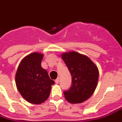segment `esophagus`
Instances as JSON below:
<instances>
[{"mask_svg":"<svg viewBox=\"0 0 122 122\" xmlns=\"http://www.w3.org/2000/svg\"><path fill=\"white\" fill-rule=\"evenodd\" d=\"M55 83L56 84H58L59 83V78H57L55 80Z\"/></svg>","mask_w":122,"mask_h":122,"instance_id":"34e87169","label":"esophagus"}]
</instances>
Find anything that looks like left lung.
Segmentation results:
<instances>
[{
  "label": "left lung",
  "instance_id": "1",
  "mask_svg": "<svg viewBox=\"0 0 122 122\" xmlns=\"http://www.w3.org/2000/svg\"><path fill=\"white\" fill-rule=\"evenodd\" d=\"M62 58L72 76L71 86L64 91L66 100L71 103L86 101L97 88L98 69L89 58L75 51L63 53Z\"/></svg>",
  "mask_w": 122,
  "mask_h": 122
}]
</instances>
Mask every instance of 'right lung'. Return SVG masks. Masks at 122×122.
Returning <instances> with one entry per match:
<instances>
[{
	"instance_id": "right-lung-1",
	"label": "right lung",
	"mask_w": 122,
	"mask_h": 122,
	"mask_svg": "<svg viewBox=\"0 0 122 122\" xmlns=\"http://www.w3.org/2000/svg\"><path fill=\"white\" fill-rule=\"evenodd\" d=\"M42 54L33 53L23 58L20 63L15 82L22 97L28 102L40 104L48 98L51 86L55 84L47 71L41 66Z\"/></svg>"
}]
</instances>
